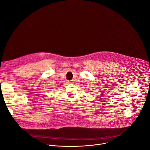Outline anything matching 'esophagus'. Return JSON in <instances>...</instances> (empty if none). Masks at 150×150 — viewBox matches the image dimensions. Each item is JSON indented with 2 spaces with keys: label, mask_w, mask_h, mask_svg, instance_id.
Returning <instances> with one entry per match:
<instances>
[{
  "label": "esophagus",
  "mask_w": 150,
  "mask_h": 150,
  "mask_svg": "<svg viewBox=\"0 0 150 150\" xmlns=\"http://www.w3.org/2000/svg\"><path fill=\"white\" fill-rule=\"evenodd\" d=\"M67 83L68 84H71V83H73V81H67Z\"/></svg>",
  "instance_id": "esophagus-1"
}]
</instances>
